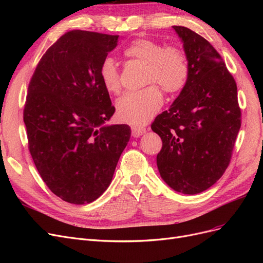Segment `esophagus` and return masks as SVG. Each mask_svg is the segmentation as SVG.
I'll list each match as a JSON object with an SVG mask.
<instances>
[{
  "instance_id": "esophagus-1",
  "label": "esophagus",
  "mask_w": 263,
  "mask_h": 263,
  "mask_svg": "<svg viewBox=\"0 0 263 263\" xmlns=\"http://www.w3.org/2000/svg\"><path fill=\"white\" fill-rule=\"evenodd\" d=\"M146 128L144 126H139V125H134L132 126V135L134 137H139L142 134H145Z\"/></svg>"
}]
</instances>
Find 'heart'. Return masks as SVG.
<instances>
[{"instance_id": "obj_1", "label": "heart", "mask_w": 263, "mask_h": 263, "mask_svg": "<svg viewBox=\"0 0 263 263\" xmlns=\"http://www.w3.org/2000/svg\"><path fill=\"white\" fill-rule=\"evenodd\" d=\"M126 57L146 65L145 84L140 91L128 92L116 103L117 116L122 122L140 125L153 118L163 103L165 93H177L183 89L189 77L185 54L173 46H164L151 39L139 38L124 51ZM100 77L105 89L117 94L121 91V74L115 60L106 57L100 67Z\"/></svg>"}]
</instances>
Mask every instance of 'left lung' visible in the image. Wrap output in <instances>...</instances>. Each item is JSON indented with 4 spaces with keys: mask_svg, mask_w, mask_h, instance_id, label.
I'll use <instances>...</instances> for the list:
<instances>
[{
    "mask_svg": "<svg viewBox=\"0 0 263 263\" xmlns=\"http://www.w3.org/2000/svg\"><path fill=\"white\" fill-rule=\"evenodd\" d=\"M173 29L183 42L189 77L151 129L162 139L157 156L161 178L178 192L197 194L216 183L229 165L241 110L235 79L217 50L190 28Z\"/></svg>",
    "mask_w": 263,
    "mask_h": 263,
    "instance_id": "1",
    "label": "left lung"
}]
</instances>
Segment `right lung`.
Returning <instances> with one entry per match:
<instances>
[{
    "label": "right lung",
    "instance_id": "add662e5",
    "mask_svg": "<svg viewBox=\"0 0 263 263\" xmlns=\"http://www.w3.org/2000/svg\"><path fill=\"white\" fill-rule=\"evenodd\" d=\"M118 35L74 29L43 54L28 84L23 118L28 149L51 192L71 204L97 200L108 187L130 137L113 116L100 77Z\"/></svg>",
    "mask_w": 263,
    "mask_h": 263
}]
</instances>
